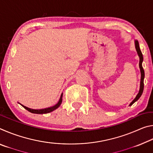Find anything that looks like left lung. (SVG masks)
Listing matches in <instances>:
<instances>
[{
  "mask_svg": "<svg viewBox=\"0 0 153 153\" xmlns=\"http://www.w3.org/2000/svg\"><path fill=\"white\" fill-rule=\"evenodd\" d=\"M135 47L136 49V51H137V53H138V55L139 56V58H140V62H139V67H140V73H141V79H140V90H139V92L138 94H137V96L136 97V98H134L133 100V101L131 102L130 104H129V106H131L132 105L134 102L138 100L140 97H141V95L142 94V92H143V90H144V71L143 69V67H142V61H143V56H142V53L140 51V46H139V43H138V40H135Z\"/></svg>",
  "mask_w": 153,
  "mask_h": 153,
  "instance_id": "1",
  "label": "left lung"
}]
</instances>
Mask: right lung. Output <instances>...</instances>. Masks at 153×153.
Masks as SVG:
<instances>
[{
    "mask_svg": "<svg viewBox=\"0 0 153 153\" xmlns=\"http://www.w3.org/2000/svg\"><path fill=\"white\" fill-rule=\"evenodd\" d=\"M62 97H63V93H62L61 95V97H60V99H59V102L56 103L55 105L53 106V107H48V108H42V109H32V108H28L27 107H25V106L23 105L22 104H19L22 106L23 107L25 108V109L27 110L28 111H30V112L32 113H36V114H45V113H51L52 111H53L54 110H55L59 106L61 105V102H62Z\"/></svg>",
    "mask_w": 153,
    "mask_h": 153,
    "instance_id": "right-lung-1",
    "label": "right lung"
}]
</instances>
